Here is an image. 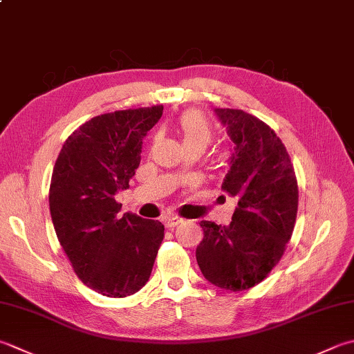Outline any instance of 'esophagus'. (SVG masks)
<instances>
[{"label":"esophagus","mask_w":354,"mask_h":354,"mask_svg":"<svg viewBox=\"0 0 354 354\" xmlns=\"http://www.w3.org/2000/svg\"><path fill=\"white\" fill-rule=\"evenodd\" d=\"M183 223V218H179V216H165L164 218V224H165V227L167 228H173V227H176V225H179Z\"/></svg>","instance_id":"obj_1"}]
</instances>
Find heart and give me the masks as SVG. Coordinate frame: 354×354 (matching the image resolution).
Segmentation results:
<instances>
[{"mask_svg":"<svg viewBox=\"0 0 354 354\" xmlns=\"http://www.w3.org/2000/svg\"><path fill=\"white\" fill-rule=\"evenodd\" d=\"M179 130H181L184 145L199 144L207 147L213 138V131L209 121L205 120L204 115L198 112H187L179 120Z\"/></svg>","mask_w":354,"mask_h":354,"instance_id":"heart-1","label":"heart"}]
</instances>
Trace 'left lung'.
<instances>
[{
    "label": "left lung",
    "mask_w": 354,
    "mask_h": 354,
    "mask_svg": "<svg viewBox=\"0 0 354 354\" xmlns=\"http://www.w3.org/2000/svg\"><path fill=\"white\" fill-rule=\"evenodd\" d=\"M214 112L234 142L221 189L238 204L227 227L201 223L196 261L213 286L242 292L281 261L293 234L299 190L292 159L272 127L244 110Z\"/></svg>",
    "instance_id": "8db88e82"
}]
</instances>
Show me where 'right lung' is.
Masks as SVG:
<instances>
[{
    "mask_svg": "<svg viewBox=\"0 0 354 354\" xmlns=\"http://www.w3.org/2000/svg\"><path fill=\"white\" fill-rule=\"evenodd\" d=\"M162 106L95 116L67 138L55 162L48 205L62 250L88 288L126 297L149 281L164 225L135 213L120 218L115 193L140 167L142 138Z\"/></svg>",
    "mask_w": 354,
    "mask_h": 354,
    "instance_id": "right-lung-1",
    "label": "right lung"
}]
</instances>
